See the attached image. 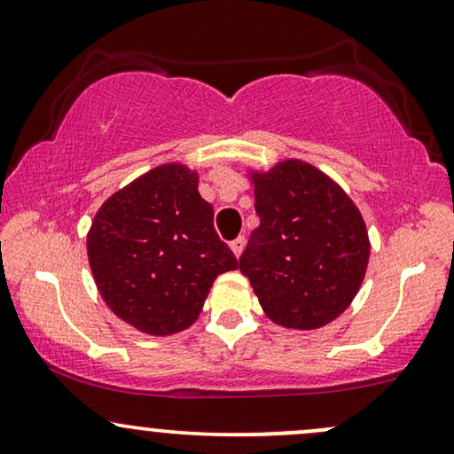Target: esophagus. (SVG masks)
Instances as JSON below:
<instances>
[{
  "label": "esophagus",
  "mask_w": 454,
  "mask_h": 454,
  "mask_svg": "<svg viewBox=\"0 0 454 454\" xmlns=\"http://www.w3.org/2000/svg\"><path fill=\"white\" fill-rule=\"evenodd\" d=\"M231 249H232V254L237 255V258H241V254H243V249H245V237L234 239V241L231 243Z\"/></svg>",
  "instance_id": "1"
}]
</instances>
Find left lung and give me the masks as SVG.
<instances>
[{"mask_svg":"<svg viewBox=\"0 0 454 454\" xmlns=\"http://www.w3.org/2000/svg\"><path fill=\"white\" fill-rule=\"evenodd\" d=\"M245 171L260 226L239 270L272 324L287 330L327 325L348 309L368 270L362 211L330 175L300 158Z\"/></svg>","mask_w":454,"mask_h":454,"instance_id":"8db88e82","label":"left lung"}]
</instances>
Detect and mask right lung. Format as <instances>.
<instances>
[{"mask_svg":"<svg viewBox=\"0 0 454 454\" xmlns=\"http://www.w3.org/2000/svg\"><path fill=\"white\" fill-rule=\"evenodd\" d=\"M92 279L124 324L171 336L199 319L217 275L239 262L213 228L199 173L165 162L99 207L86 234Z\"/></svg>","mask_w":454,"mask_h":454,"instance_id":"right-lung-1","label":"right lung"}]
</instances>
